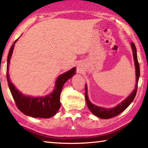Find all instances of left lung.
Segmentation results:
<instances>
[{
	"label": "left lung",
	"instance_id": "left-lung-1",
	"mask_svg": "<svg viewBox=\"0 0 148 148\" xmlns=\"http://www.w3.org/2000/svg\"><path fill=\"white\" fill-rule=\"evenodd\" d=\"M131 45L132 49V55H133L134 57L135 69H136V71H136V85H135V88L133 90V91L131 92V94L126 99L124 100V101L121 102L120 104H119L117 106L112 108L110 109L97 106L96 105L92 104L91 102L89 101L88 95H87V87L86 85L85 97H86V101L87 106H88V108L89 109L90 111L92 112V114H93L95 116L100 117V118L109 119L116 116L119 114H121L122 112H123L124 110L131 104V102L133 101L135 96H136L138 88V79L140 77V66L137 59L136 47H135V45L133 42L131 43Z\"/></svg>",
	"mask_w": 148,
	"mask_h": 148
}]
</instances>
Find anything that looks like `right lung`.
Listing matches in <instances>:
<instances>
[{"label": "right lung", "instance_id": "obj_1", "mask_svg": "<svg viewBox=\"0 0 148 148\" xmlns=\"http://www.w3.org/2000/svg\"><path fill=\"white\" fill-rule=\"evenodd\" d=\"M17 40L18 39L15 40L10 49L7 59L6 77L12 97L17 107L22 113L32 117L49 118L55 116L61 107L60 95L62 87L65 82L69 79L71 78L76 73V68H72L68 72L60 75L56 80L53 91L49 95L42 97H32L23 95L12 83L8 74L10 58L13 53L15 43L17 41Z\"/></svg>", "mask_w": 148, "mask_h": 148}]
</instances>
